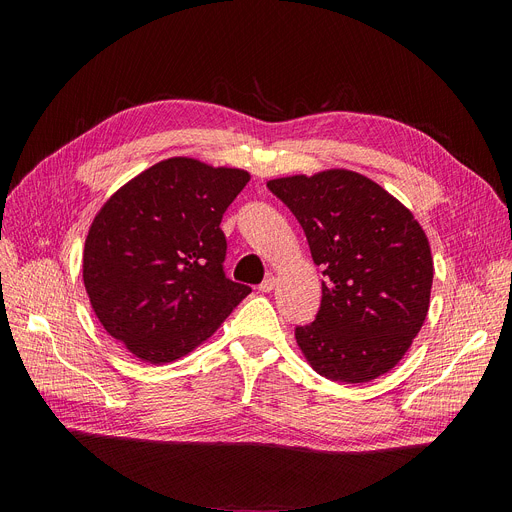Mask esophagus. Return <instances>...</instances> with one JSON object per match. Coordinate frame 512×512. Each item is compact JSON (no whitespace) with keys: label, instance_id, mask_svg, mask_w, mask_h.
<instances>
[{"label":"esophagus","instance_id":"1","mask_svg":"<svg viewBox=\"0 0 512 512\" xmlns=\"http://www.w3.org/2000/svg\"><path fill=\"white\" fill-rule=\"evenodd\" d=\"M274 288H276V278H274V276L265 278V280L259 284V290H261V292H272Z\"/></svg>","mask_w":512,"mask_h":512}]
</instances>
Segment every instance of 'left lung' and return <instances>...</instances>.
<instances>
[{
	"mask_svg": "<svg viewBox=\"0 0 512 512\" xmlns=\"http://www.w3.org/2000/svg\"><path fill=\"white\" fill-rule=\"evenodd\" d=\"M267 188L294 213L324 267L315 321L294 330L305 359L334 382L380 378L405 357L429 309L434 259L421 224L353 170L274 178Z\"/></svg>",
	"mask_w": 512,
	"mask_h": 512,
	"instance_id": "1",
	"label": "left lung"
}]
</instances>
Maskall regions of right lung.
Wrapping results in <instances>:
<instances>
[{"mask_svg":"<svg viewBox=\"0 0 512 512\" xmlns=\"http://www.w3.org/2000/svg\"><path fill=\"white\" fill-rule=\"evenodd\" d=\"M251 174L170 157L103 203L83 280L105 332L147 363L188 355L251 292L224 274L222 215Z\"/></svg>","mask_w":512,"mask_h":512,"instance_id":"add662e5","label":"right lung"}]
</instances>
